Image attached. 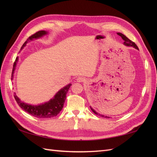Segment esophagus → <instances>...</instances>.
I'll return each instance as SVG.
<instances>
[{
    "label": "esophagus",
    "instance_id": "esophagus-1",
    "mask_svg": "<svg viewBox=\"0 0 157 157\" xmlns=\"http://www.w3.org/2000/svg\"><path fill=\"white\" fill-rule=\"evenodd\" d=\"M77 82H84L85 80H85V78H84V77H78V78H77Z\"/></svg>",
    "mask_w": 157,
    "mask_h": 157
}]
</instances>
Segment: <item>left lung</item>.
Here are the masks:
<instances>
[{"instance_id":"1","label":"left lung","mask_w":157,"mask_h":157,"mask_svg":"<svg viewBox=\"0 0 157 157\" xmlns=\"http://www.w3.org/2000/svg\"><path fill=\"white\" fill-rule=\"evenodd\" d=\"M117 34H118V35H119L120 36H121L122 39L123 40H124V44L126 46H132V47H134V48H136V49H137V50L139 49L138 47L137 46V45L134 43V42H132V40H130L129 39H128V38H127L125 35L122 34V33H118ZM90 108H91V110L92 111V112H93L94 114H96V115H98V116H100V117H103V118H110V117H107V116H105V115H101V114H99V113H98L97 112L95 111L92 107H90Z\"/></svg>"}]
</instances>
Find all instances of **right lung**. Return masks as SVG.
<instances>
[{"label": "right lung", "instance_id": "add662e5", "mask_svg": "<svg viewBox=\"0 0 157 157\" xmlns=\"http://www.w3.org/2000/svg\"><path fill=\"white\" fill-rule=\"evenodd\" d=\"M46 34L47 32L45 31H39L35 33V34L32 35L31 36L28 38L27 40L25 42V43L21 46V49H22L23 47L26 45L27 42L29 40H33V39H37V38L41 37L42 36ZM17 59L18 58H16L15 61H14L13 63L11 77L12 80L13 79V74L16 68ZM71 86V84L67 85V86L64 87L63 88L61 89L56 94V96L53 99H50L48 102H46L44 104H41V105H31L22 102L21 101H20V99L18 98L16 94H14L13 96L16 99L17 103L18 104V105L21 109H23L25 111L30 114L31 115L39 118H48L58 115L59 112L61 111V109H63V104L66 99V94H67V92L69 91Z\"/></svg>", "mask_w": 157, "mask_h": 157}]
</instances>
